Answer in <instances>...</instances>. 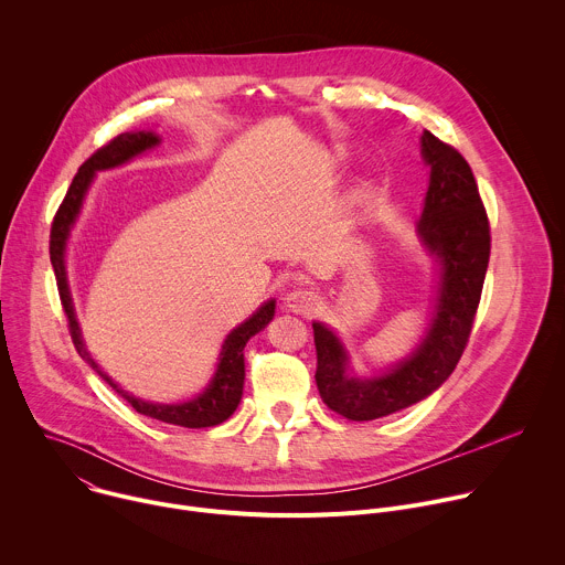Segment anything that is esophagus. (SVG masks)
<instances>
[{
	"instance_id": "34e87169",
	"label": "esophagus",
	"mask_w": 565,
	"mask_h": 565,
	"mask_svg": "<svg viewBox=\"0 0 565 565\" xmlns=\"http://www.w3.org/2000/svg\"><path fill=\"white\" fill-rule=\"evenodd\" d=\"M284 303L295 315H310L319 306V297L308 288H295L284 297Z\"/></svg>"
}]
</instances>
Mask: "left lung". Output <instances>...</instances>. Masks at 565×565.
Segmentation results:
<instances>
[{"instance_id": "1", "label": "left lung", "mask_w": 565, "mask_h": 565, "mask_svg": "<svg viewBox=\"0 0 565 565\" xmlns=\"http://www.w3.org/2000/svg\"><path fill=\"white\" fill-rule=\"evenodd\" d=\"M423 158L429 166L418 234L440 264V288L423 344L384 375L353 377L349 358L333 331L315 321L317 388L335 414L364 423L407 409L434 393L456 369L478 310L490 264V221L476 179L462 153L425 131Z\"/></svg>"}]
</instances>
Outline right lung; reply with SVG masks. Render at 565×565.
Segmentation results:
<instances>
[{"label": "right lung", "mask_w": 565, "mask_h": 565, "mask_svg": "<svg viewBox=\"0 0 565 565\" xmlns=\"http://www.w3.org/2000/svg\"><path fill=\"white\" fill-rule=\"evenodd\" d=\"M160 142V138L151 131H136V134H120L114 140H109L107 145H103L96 153H92L83 166H79L77 174L73 177V183L62 201V205L55 212L53 225H51V264L55 270V281H57V290H60V299L64 306V312L68 317V333L73 338L75 351L79 353V358L87 360L89 366L118 393L122 395L129 405L149 418H156L160 423L168 425H179V427H188V429H201V427H214L221 425L223 420H227L234 409L238 407L241 402V393H244V377H246V364H244V349L248 344V340L253 335H257L259 331H264L268 327V321L275 317V299L266 301L250 319H246L244 324H238L223 342L221 347V355H218V366L216 373L212 377V382L207 384V388L196 395L194 399L181 402V405H158V402H145L127 391H122L89 355V351L83 344V335H79V327L75 321V312H73V301H71V292H68V284H66V268H64V248H66V238L68 232L77 218L79 207H83V199L94 181V174L100 170H111L118 168L127 160H131L134 156L142 153L145 149H151Z\"/></svg>", "instance_id": "obj_1"}]
</instances>
